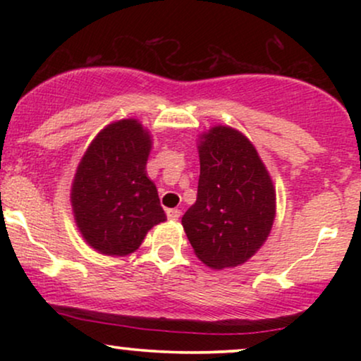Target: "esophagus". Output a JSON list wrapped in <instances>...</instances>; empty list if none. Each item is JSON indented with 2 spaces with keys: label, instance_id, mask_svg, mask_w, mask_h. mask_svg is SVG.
Returning <instances> with one entry per match:
<instances>
[{
  "label": "esophagus",
  "instance_id": "esophagus-1",
  "mask_svg": "<svg viewBox=\"0 0 361 361\" xmlns=\"http://www.w3.org/2000/svg\"><path fill=\"white\" fill-rule=\"evenodd\" d=\"M166 214H167V219H169V220H179L180 210L179 209H169L166 212Z\"/></svg>",
  "mask_w": 361,
  "mask_h": 361
}]
</instances>
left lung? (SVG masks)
I'll list each match as a JSON object with an SVG mask.
<instances>
[{"instance_id":"obj_1","label":"left lung","mask_w":361,"mask_h":361,"mask_svg":"<svg viewBox=\"0 0 361 361\" xmlns=\"http://www.w3.org/2000/svg\"><path fill=\"white\" fill-rule=\"evenodd\" d=\"M199 154L197 200L182 225L197 258L214 269L233 268L268 238L276 212L273 180L255 146L233 128H212Z\"/></svg>"}]
</instances>
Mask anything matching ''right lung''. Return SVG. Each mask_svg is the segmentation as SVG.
Returning a JSON list of instances; mask_svg holds the SVG:
<instances>
[{
    "mask_svg": "<svg viewBox=\"0 0 361 361\" xmlns=\"http://www.w3.org/2000/svg\"><path fill=\"white\" fill-rule=\"evenodd\" d=\"M151 137L136 120L106 126L82 157L72 207L87 243L110 256L140 248L147 230L166 220L157 189L146 176Z\"/></svg>",
    "mask_w": 361,
    "mask_h": 361,
    "instance_id": "1",
    "label": "right lung"
}]
</instances>
